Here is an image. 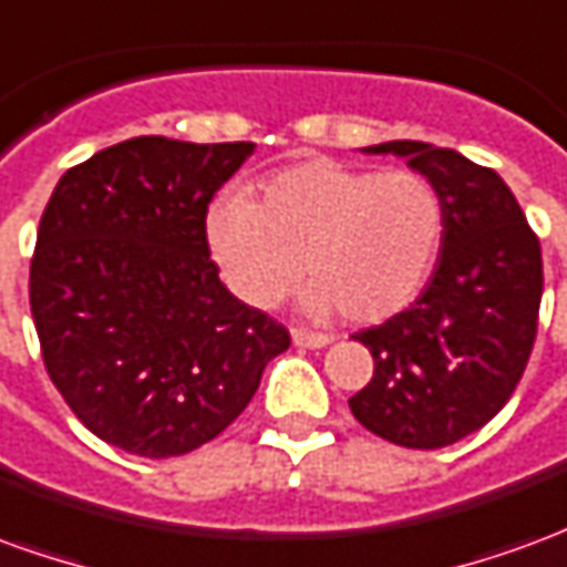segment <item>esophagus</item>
Segmentation results:
<instances>
[{
  "instance_id": "1",
  "label": "esophagus",
  "mask_w": 567,
  "mask_h": 567,
  "mask_svg": "<svg viewBox=\"0 0 567 567\" xmlns=\"http://www.w3.org/2000/svg\"><path fill=\"white\" fill-rule=\"evenodd\" d=\"M291 340H295V346H303V349H324V346L331 343L328 333H312L303 331V328H295V331H291Z\"/></svg>"
}]
</instances>
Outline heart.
Wrapping results in <instances>:
<instances>
[{
  "label": "heart",
  "mask_w": 567,
  "mask_h": 567,
  "mask_svg": "<svg viewBox=\"0 0 567 567\" xmlns=\"http://www.w3.org/2000/svg\"><path fill=\"white\" fill-rule=\"evenodd\" d=\"M443 230V197L422 173L331 157L267 175L255 199L227 190L206 212L209 255L243 303L276 307L307 272L303 309H343L358 324L392 319L422 295Z\"/></svg>",
  "instance_id": "b5f03b06"
}]
</instances>
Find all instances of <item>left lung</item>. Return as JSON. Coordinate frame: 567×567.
<instances>
[{
  "label": "left lung",
  "instance_id": "left-lung-1",
  "mask_svg": "<svg viewBox=\"0 0 567 567\" xmlns=\"http://www.w3.org/2000/svg\"><path fill=\"white\" fill-rule=\"evenodd\" d=\"M361 151L425 175L446 230L416 303L355 333L377 368L349 410L389 443L440 450L486 425L523 380L544 291L540 243L504 178L458 151L413 140Z\"/></svg>",
  "mask_w": 567,
  "mask_h": 567
}]
</instances>
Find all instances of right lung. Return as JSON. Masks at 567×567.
Here are the masks:
<instances>
[{
	"instance_id": "right-lung-1",
	"label": "right lung",
	"mask_w": 567,
	"mask_h": 567,
	"mask_svg": "<svg viewBox=\"0 0 567 567\" xmlns=\"http://www.w3.org/2000/svg\"><path fill=\"white\" fill-rule=\"evenodd\" d=\"M255 142L136 136L72 166L44 206L30 307L72 413L130 455L218 437L291 337L236 300L206 246L215 190Z\"/></svg>"
}]
</instances>
